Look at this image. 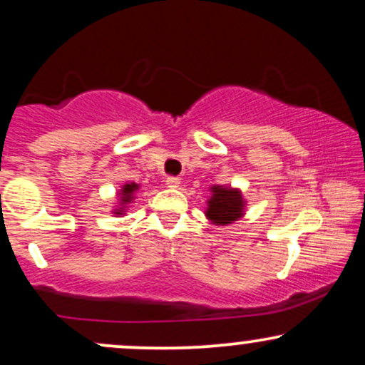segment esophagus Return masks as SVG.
<instances>
[{
  "instance_id": "1",
  "label": "esophagus",
  "mask_w": 365,
  "mask_h": 365,
  "mask_svg": "<svg viewBox=\"0 0 365 365\" xmlns=\"http://www.w3.org/2000/svg\"><path fill=\"white\" fill-rule=\"evenodd\" d=\"M166 185L170 188H178L180 187V178L178 177H168L166 178Z\"/></svg>"
}]
</instances>
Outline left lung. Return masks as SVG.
<instances>
[{
    "label": "left lung",
    "mask_w": 365,
    "mask_h": 365,
    "mask_svg": "<svg viewBox=\"0 0 365 365\" xmlns=\"http://www.w3.org/2000/svg\"><path fill=\"white\" fill-rule=\"evenodd\" d=\"M206 204L207 207L204 215H206L207 220L217 226H226L240 220L245 215L247 200L238 188L212 185L211 197H209Z\"/></svg>",
    "instance_id": "8db88e82"
}]
</instances>
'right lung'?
Masks as SVG:
<instances>
[{
  "label": "right lung",
  "mask_w": 365,
  "mask_h": 365,
  "mask_svg": "<svg viewBox=\"0 0 365 365\" xmlns=\"http://www.w3.org/2000/svg\"><path fill=\"white\" fill-rule=\"evenodd\" d=\"M139 188H140L139 183L135 182L125 183V185L118 190V206L113 209V215L115 216L125 215V212H127L128 204L135 199V192L139 190Z\"/></svg>",
  "instance_id": "1"
}]
</instances>
